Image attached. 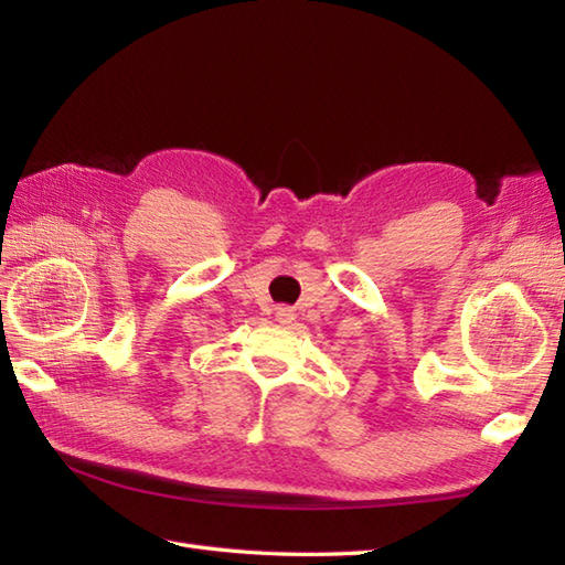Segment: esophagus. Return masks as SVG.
Segmentation results:
<instances>
[{
  "instance_id": "obj_1",
  "label": "esophagus",
  "mask_w": 565,
  "mask_h": 565,
  "mask_svg": "<svg viewBox=\"0 0 565 565\" xmlns=\"http://www.w3.org/2000/svg\"><path fill=\"white\" fill-rule=\"evenodd\" d=\"M276 320H279L281 326H289V322L294 320V310L286 308V306H279V308H276Z\"/></svg>"
}]
</instances>
